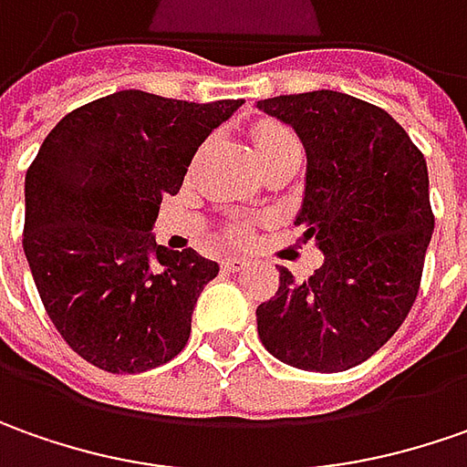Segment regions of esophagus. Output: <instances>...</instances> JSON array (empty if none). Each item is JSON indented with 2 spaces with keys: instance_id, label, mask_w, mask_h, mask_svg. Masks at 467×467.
I'll return each mask as SVG.
<instances>
[{
  "instance_id": "34e87169",
  "label": "esophagus",
  "mask_w": 467,
  "mask_h": 467,
  "mask_svg": "<svg viewBox=\"0 0 467 467\" xmlns=\"http://www.w3.org/2000/svg\"><path fill=\"white\" fill-rule=\"evenodd\" d=\"M245 265H248V261L240 258V255H227V258L222 261V268H224V271H233V274L234 271H243Z\"/></svg>"
}]
</instances>
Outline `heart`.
<instances>
[{
    "label": "heart",
    "instance_id": "1",
    "mask_svg": "<svg viewBox=\"0 0 467 467\" xmlns=\"http://www.w3.org/2000/svg\"><path fill=\"white\" fill-rule=\"evenodd\" d=\"M253 147H255V160L261 162L265 157H274V154L292 152L299 150V139L295 137L292 129H286L284 123L276 121H261L253 129ZM248 224L243 222H234L227 227L230 240H245L248 237Z\"/></svg>",
    "mask_w": 467,
    "mask_h": 467
}]
</instances>
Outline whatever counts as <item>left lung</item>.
<instances>
[{
  "label": "left lung",
  "instance_id": "8db88e82",
  "mask_svg": "<svg viewBox=\"0 0 467 467\" xmlns=\"http://www.w3.org/2000/svg\"><path fill=\"white\" fill-rule=\"evenodd\" d=\"M258 108L289 123L307 152L302 243L326 253L310 279L279 268L258 305L261 344L305 372L367 362L410 313L434 230L421 150L378 105L333 89L279 95Z\"/></svg>",
  "mask_w": 467,
  "mask_h": 467
}]
</instances>
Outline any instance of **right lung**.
<instances>
[{"mask_svg": "<svg viewBox=\"0 0 467 467\" xmlns=\"http://www.w3.org/2000/svg\"><path fill=\"white\" fill-rule=\"evenodd\" d=\"M243 100L121 89L67 113L25 175L23 248L43 307L85 362L139 375L178 357L219 265L152 240L202 141Z\"/></svg>", "mask_w": 467, "mask_h": 467, "instance_id": "1", "label": "right lung"}]
</instances>
